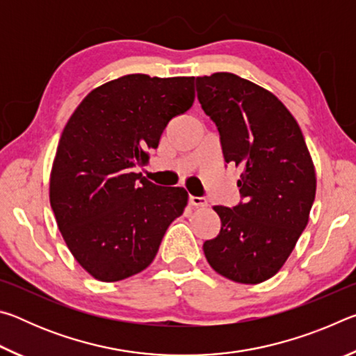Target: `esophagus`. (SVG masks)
Listing matches in <instances>:
<instances>
[{
    "label": "esophagus",
    "mask_w": 356,
    "mask_h": 356,
    "mask_svg": "<svg viewBox=\"0 0 356 356\" xmlns=\"http://www.w3.org/2000/svg\"><path fill=\"white\" fill-rule=\"evenodd\" d=\"M188 202H190V206H193V207H206L207 206L206 197H200V196H190Z\"/></svg>",
    "instance_id": "obj_1"
}]
</instances>
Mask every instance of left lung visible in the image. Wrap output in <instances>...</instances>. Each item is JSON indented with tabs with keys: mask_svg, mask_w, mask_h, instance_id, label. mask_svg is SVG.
Segmentation results:
<instances>
[{
	"mask_svg": "<svg viewBox=\"0 0 356 356\" xmlns=\"http://www.w3.org/2000/svg\"><path fill=\"white\" fill-rule=\"evenodd\" d=\"M202 110L220 131L226 163L242 170L243 201L215 206L220 234L202 245L216 273L259 284L280 272L309 220L316 170L297 120L267 89L229 72L196 78Z\"/></svg>",
	"mask_w": 356,
	"mask_h": 356,
	"instance_id": "obj_1",
	"label": "left lung"
}]
</instances>
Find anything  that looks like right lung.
I'll return each instance as SVG.
<instances>
[{
    "label": "right lung",
    "mask_w": 356,
    "mask_h": 356,
    "mask_svg": "<svg viewBox=\"0 0 356 356\" xmlns=\"http://www.w3.org/2000/svg\"><path fill=\"white\" fill-rule=\"evenodd\" d=\"M195 102V76L124 75L83 99L63 130L50 174V204L76 262L104 282L152 264L188 193L156 186L136 166L172 118Z\"/></svg>",
    "instance_id": "add662e5"
}]
</instances>
